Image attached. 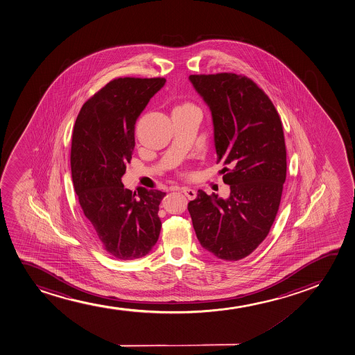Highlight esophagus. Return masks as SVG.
<instances>
[{
    "label": "esophagus",
    "mask_w": 355,
    "mask_h": 355,
    "mask_svg": "<svg viewBox=\"0 0 355 355\" xmlns=\"http://www.w3.org/2000/svg\"><path fill=\"white\" fill-rule=\"evenodd\" d=\"M182 192H183L185 196L188 197L189 200H195V198H196V191H195V190H192V189L184 187V188H182Z\"/></svg>",
    "instance_id": "34e87169"
}]
</instances>
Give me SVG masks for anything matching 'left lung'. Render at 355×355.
Here are the masks:
<instances>
[{
    "instance_id": "obj_1",
    "label": "left lung",
    "mask_w": 355,
    "mask_h": 355,
    "mask_svg": "<svg viewBox=\"0 0 355 355\" xmlns=\"http://www.w3.org/2000/svg\"><path fill=\"white\" fill-rule=\"evenodd\" d=\"M211 110L217 163L230 198L198 190L189 213L202 247L222 260L246 258L265 240L286 180V147L279 114L263 89L232 72L191 75Z\"/></svg>"
}]
</instances>
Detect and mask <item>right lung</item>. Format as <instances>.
Returning a JSON list of instances; mask_svg holds the SVG:
<instances>
[{"label":"right lung","instance_id":"add662e5","mask_svg":"<svg viewBox=\"0 0 355 355\" xmlns=\"http://www.w3.org/2000/svg\"><path fill=\"white\" fill-rule=\"evenodd\" d=\"M166 80L119 77L80 109L72 133V182L80 208L102 248L114 258H142L158 241L165 192L121 182L133 153L135 122Z\"/></svg>","mask_w":355,"mask_h":355}]
</instances>
